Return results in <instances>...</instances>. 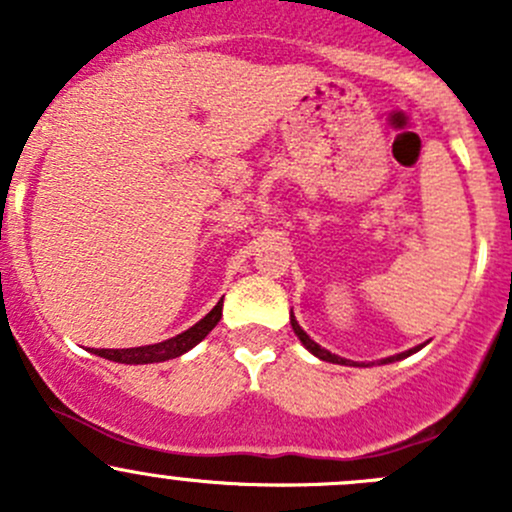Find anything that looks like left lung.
Segmentation results:
<instances>
[{
	"label": "left lung",
	"mask_w": 512,
	"mask_h": 512,
	"mask_svg": "<svg viewBox=\"0 0 512 512\" xmlns=\"http://www.w3.org/2000/svg\"><path fill=\"white\" fill-rule=\"evenodd\" d=\"M292 329H294V334H297V337H299V342H302L304 347H307L309 352H312L314 356H319V359H322V361H332V364H344V366H359V364H356V361L342 359V356H337V354H332V352H327V349H322V347H319V344L314 342V339H309V334L304 332L302 327H299V324H297V319H294V317H292ZM418 349H421V347H416V349H409V352H404V354L389 356V359H381V364H389V361L404 359V356L414 354V352H418ZM361 366H364V364H361Z\"/></svg>",
	"instance_id": "obj_1"
}]
</instances>
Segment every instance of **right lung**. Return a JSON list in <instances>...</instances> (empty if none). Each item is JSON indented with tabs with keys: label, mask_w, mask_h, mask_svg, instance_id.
Instances as JSON below:
<instances>
[{
	"label": "right lung",
	"mask_w": 512,
	"mask_h": 512,
	"mask_svg": "<svg viewBox=\"0 0 512 512\" xmlns=\"http://www.w3.org/2000/svg\"><path fill=\"white\" fill-rule=\"evenodd\" d=\"M223 317V302H218L213 307V312L205 314L195 327L185 329L183 334L173 339H165V342L148 344V347H133V349H96L98 356L103 359L118 361V364H156V361H168L175 356L190 352L195 344L203 342L210 332H213L215 324Z\"/></svg>",
	"instance_id": "right-lung-1"
}]
</instances>
